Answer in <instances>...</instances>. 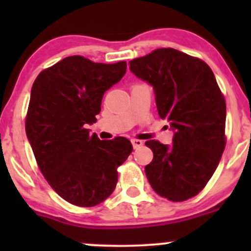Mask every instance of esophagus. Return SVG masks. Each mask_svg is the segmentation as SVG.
<instances>
[{
	"mask_svg": "<svg viewBox=\"0 0 251 251\" xmlns=\"http://www.w3.org/2000/svg\"><path fill=\"white\" fill-rule=\"evenodd\" d=\"M131 143H132L133 149H137V148H140L141 146H143V141L136 140V138H133V140H131Z\"/></svg>",
	"mask_w": 251,
	"mask_h": 251,
	"instance_id": "34e87169",
	"label": "esophagus"
}]
</instances>
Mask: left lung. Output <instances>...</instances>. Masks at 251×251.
I'll return each instance as SVG.
<instances>
[{
    "mask_svg": "<svg viewBox=\"0 0 251 251\" xmlns=\"http://www.w3.org/2000/svg\"><path fill=\"white\" fill-rule=\"evenodd\" d=\"M128 63L131 72L153 87L159 115L174 131L170 146L146 142L153 151L144 169L147 178L159 196L187 201L204 188L224 153V96L206 63L174 48Z\"/></svg>",
    "mask_w": 251,
    "mask_h": 251,
    "instance_id": "8db88e82",
    "label": "left lung"
}]
</instances>
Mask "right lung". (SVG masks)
I'll use <instances>...</instances> for the list:
<instances>
[{
  "label": "right lung",
  "mask_w": 251,
  "mask_h": 251,
  "mask_svg": "<svg viewBox=\"0 0 251 251\" xmlns=\"http://www.w3.org/2000/svg\"><path fill=\"white\" fill-rule=\"evenodd\" d=\"M125 73L126 62L72 55L40 73L32 85L26 137L45 178L70 204L88 207L105 201L132 151L127 138L100 141L86 128L97 121L105 91Z\"/></svg>",
  "instance_id": "right-lung-1"
}]
</instances>
